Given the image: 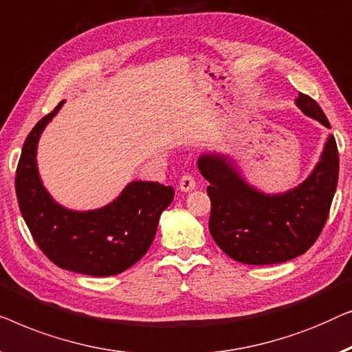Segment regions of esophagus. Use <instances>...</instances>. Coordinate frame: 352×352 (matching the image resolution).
<instances>
[{
    "instance_id": "34e87169",
    "label": "esophagus",
    "mask_w": 352,
    "mask_h": 352,
    "mask_svg": "<svg viewBox=\"0 0 352 352\" xmlns=\"http://www.w3.org/2000/svg\"><path fill=\"white\" fill-rule=\"evenodd\" d=\"M178 188H180V191L183 192H188V191H192L196 188V180L195 177L191 174H185L180 178V183H178Z\"/></svg>"
}]
</instances>
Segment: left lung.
<instances>
[{"mask_svg": "<svg viewBox=\"0 0 352 352\" xmlns=\"http://www.w3.org/2000/svg\"><path fill=\"white\" fill-rule=\"evenodd\" d=\"M296 107L330 129L322 108L298 94ZM210 183V234L232 260L245 265H274L303 255L318 239L329 219L338 183V148L327 137L313 172L298 186L268 195L242 177L236 161L223 153H204L197 160Z\"/></svg>", "mask_w": 352, "mask_h": 352, "instance_id": "obj_1", "label": "left lung"}]
</instances>
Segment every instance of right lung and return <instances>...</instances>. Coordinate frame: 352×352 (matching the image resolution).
I'll list each match as a JSON object with an SVG mask.
<instances>
[{
	"mask_svg": "<svg viewBox=\"0 0 352 352\" xmlns=\"http://www.w3.org/2000/svg\"><path fill=\"white\" fill-rule=\"evenodd\" d=\"M62 100L28 133L16 174L19 207L34 242L58 268L87 276H115L135 265L150 249L162 210L174 188L131 182L110 204L72 210L54 201L38 172L39 137L63 107Z\"/></svg>",
	"mask_w": 352,
	"mask_h": 352,
	"instance_id": "add662e5",
	"label": "right lung"
}]
</instances>
